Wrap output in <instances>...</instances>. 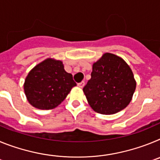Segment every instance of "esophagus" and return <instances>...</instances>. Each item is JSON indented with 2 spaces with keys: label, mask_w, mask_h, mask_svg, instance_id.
<instances>
[{
  "label": "esophagus",
  "mask_w": 160,
  "mask_h": 160,
  "mask_svg": "<svg viewBox=\"0 0 160 160\" xmlns=\"http://www.w3.org/2000/svg\"><path fill=\"white\" fill-rule=\"evenodd\" d=\"M84 85H85L84 82H81L78 83V87H80V88H82V87H84Z\"/></svg>",
  "instance_id": "1"
}]
</instances>
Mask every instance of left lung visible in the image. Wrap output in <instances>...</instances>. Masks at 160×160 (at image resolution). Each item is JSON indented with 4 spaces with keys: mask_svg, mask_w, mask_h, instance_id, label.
I'll return each mask as SVG.
<instances>
[{
    "mask_svg": "<svg viewBox=\"0 0 160 160\" xmlns=\"http://www.w3.org/2000/svg\"><path fill=\"white\" fill-rule=\"evenodd\" d=\"M135 87L136 82L128 63L117 55L105 53L93 64L91 78L83 92L95 112L113 114L128 107Z\"/></svg>",
    "mask_w": 160,
    "mask_h": 160,
    "instance_id": "obj_1",
    "label": "left lung"
}]
</instances>
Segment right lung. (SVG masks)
<instances>
[{"mask_svg": "<svg viewBox=\"0 0 160 160\" xmlns=\"http://www.w3.org/2000/svg\"><path fill=\"white\" fill-rule=\"evenodd\" d=\"M73 76L65 70L60 60L47 58L29 72L24 83L27 100L40 110L57 107L76 86Z\"/></svg>", "mask_w": 160, "mask_h": 160, "instance_id": "1", "label": "right lung"}]
</instances>
